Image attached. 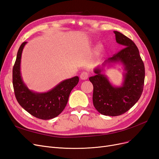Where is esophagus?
<instances>
[{"mask_svg": "<svg viewBox=\"0 0 159 159\" xmlns=\"http://www.w3.org/2000/svg\"><path fill=\"white\" fill-rule=\"evenodd\" d=\"M89 73L87 71H82L80 74V78L83 80H85L88 78Z\"/></svg>", "mask_w": 159, "mask_h": 159, "instance_id": "esophagus-1", "label": "esophagus"}]
</instances>
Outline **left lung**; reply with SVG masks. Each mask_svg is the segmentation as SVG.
<instances>
[{"instance_id": "1", "label": "left lung", "mask_w": 159, "mask_h": 159, "mask_svg": "<svg viewBox=\"0 0 159 159\" xmlns=\"http://www.w3.org/2000/svg\"><path fill=\"white\" fill-rule=\"evenodd\" d=\"M118 44L124 48L109 57L106 64L121 62L126 73L121 86L114 87L99 67L94 70L95 75L89 78L93 85V103L101 114L109 116L121 115L131 109L140 98L145 81V66L135 44L117 31L113 32Z\"/></svg>"}]
</instances>
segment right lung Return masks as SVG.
<instances>
[{
    "mask_svg": "<svg viewBox=\"0 0 159 159\" xmlns=\"http://www.w3.org/2000/svg\"><path fill=\"white\" fill-rule=\"evenodd\" d=\"M26 42L19 48L12 70V84L17 102L36 118L48 120L59 115L66 107L71 90L79 82L78 76L66 80L46 93H36L24 83L20 72L22 52Z\"/></svg>",
    "mask_w": 159,
    "mask_h": 159,
    "instance_id": "1",
    "label": "right lung"
}]
</instances>
